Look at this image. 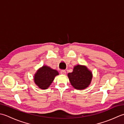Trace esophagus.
<instances>
[{"label": "esophagus", "instance_id": "1", "mask_svg": "<svg viewBox=\"0 0 124 124\" xmlns=\"http://www.w3.org/2000/svg\"><path fill=\"white\" fill-rule=\"evenodd\" d=\"M66 70H60V73H61L62 74H63V75H65L66 74Z\"/></svg>", "mask_w": 124, "mask_h": 124}]
</instances>
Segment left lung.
Returning a JSON list of instances; mask_svg holds the SVG:
<instances>
[{
	"instance_id": "left-lung-1",
	"label": "left lung",
	"mask_w": 124,
	"mask_h": 124,
	"mask_svg": "<svg viewBox=\"0 0 124 124\" xmlns=\"http://www.w3.org/2000/svg\"><path fill=\"white\" fill-rule=\"evenodd\" d=\"M70 84L75 89H85L89 86L93 78L92 72L84 65L75 66L72 73H68Z\"/></svg>"
}]
</instances>
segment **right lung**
<instances>
[{"label":"right lung","mask_w":124,"mask_h":124,"mask_svg":"<svg viewBox=\"0 0 124 124\" xmlns=\"http://www.w3.org/2000/svg\"><path fill=\"white\" fill-rule=\"evenodd\" d=\"M58 75H59V73L57 70H53L47 66H43L35 73L34 82L39 88L46 89L51 85L55 77Z\"/></svg>","instance_id":"obj_1"}]
</instances>
